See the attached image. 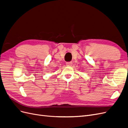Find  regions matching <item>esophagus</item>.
Instances as JSON below:
<instances>
[{
	"label": "esophagus",
	"mask_w": 128,
	"mask_h": 128,
	"mask_svg": "<svg viewBox=\"0 0 128 128\" xmlns=\"http://www.w3.org/2000/svg\"><path fill=\"white\" fill-rule=\"evenodd\" d=\"M72 61H70V62H67L66 63V65L68 67H70L72 66Z\"/></svg>",
	"instance_id": "esophagus-1"
}]
</instances>
